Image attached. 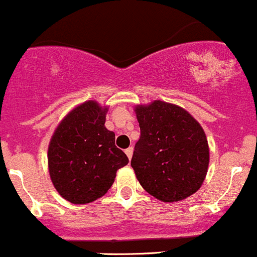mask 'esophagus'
Listing matches in <instances>:
<instances>
[{"mask_svg":"<svg viewBox=\"0 0 257 257\" xmlns=\"http://www.w3.org/2000/svg\"><path fill=\"white\" fill-rule=\"evenodd\" d=\"M125 155H126V156H128L129 160L132 159V156H133V148H132V146H129V148L126 149V150H125Z\"/></svg>","mask_w":257,"mask_h":257,"instance_id":"34e87169","label":"esophagus"}]
</instances>
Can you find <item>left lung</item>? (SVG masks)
<instances>
[{"instance_id": "1", "label": "left lung", "mask_w": 257, "mask_h": 257, "mask_svg": "<svg viewBox=\"0 0 257 257\" xmlns=\"http://www.w3.org/2000/svg\"><path fill=\"white\" fill-rule=\"evenodd\" d=\"M140 126L131 166L140 185L163 202L195 194L206 178L210 148L204 129L187 109L155 100L134 107Z\"/></svg>"}]
</instances>
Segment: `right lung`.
I'll use <instances>...</instances> for the list:
<instances>
[{"label": "right lung", "instance_id": "1", "mask_svg": "<svg viewBox=\"0 0 257 257\" xmlns=\"http://www.w3.org/2000/svg\"><path fill=\"white\" fill-rule=\"evenodd\" d=\"M108 106L89 100L69 111L53 132L47 165L53 187L67 201L84 205L100 199L113 184L128 157L105 126Z\"/></svg>", "mask_w": 257, "mask_h": 257}]
</instances>
